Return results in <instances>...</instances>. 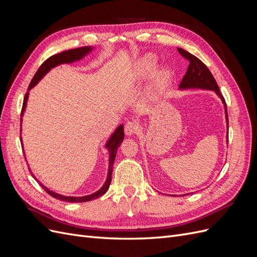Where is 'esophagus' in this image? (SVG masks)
I'll return each instance as SVG.
<instances>
[{
    "instance_id": "34e87169",
    "label": "esophagus",
    "mask_w": 257,
    "mask_h": 257,
    "mask_svg": "<svg viewBox=\"0 0 257 257\" xmlns=\"http://www.w3.org/2000/svg\"><path fill=\"white\" fill-rule=\"evenodd\" d=\"M138 132H139V126L135 122L128 121L125 123V125H124V133H125L126 136H132L138 133Z\"/></svg>"
}]
</instances>
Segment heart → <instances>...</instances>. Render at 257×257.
Segmentation results:
<instances>
[{
	"mask_svg": "<svg viewBox=\"0 0 257 257\" xmlns=\"http://www.w3.org/2000/svg\"><path fill=\"white\" fill-rule=\"evenodd\" d=\"M155 68V58L152 56L144 58L136 66V77L137 78H147L149 77ZM164 75V74H163Z\"/></svg>",
	"mask_w": 257,
	"mask_h": 257,
	"instance_id": "obj_1",
	"label": "heart"
}]
</instances>
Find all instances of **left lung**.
<instances>
[{
  "mask_svg": "<svg viewBox=\"0 0 257 257\" xmlns=\"http://www.w3.org/2000/svg\"><path fill=\"white\" fill-rule=\"evenodd\" d=\"M178 52L181 56L189 61V67L186 71L185 75L180 82L179 88L180 89H192V88H198V89H207V90H213L217 95L222 99V102L225 107V113H226V122L228 127V115H227V108L225 99L220 92L219 85H217L214 77L212 76L211 72L209 68L201 62L198 58L193 56L192 53L185 51L184 49L178 48ZM228 131V130H227ZM227 142H228V134H227Z\"/></svg>",
  "mask_w": 257,
  "mask_h": 257,
  "instance_id": "8db88e82",
  "label": "left lung"
}]
</instances>
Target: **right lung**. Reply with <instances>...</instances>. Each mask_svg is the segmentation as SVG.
Here are the masks:
<instances>
[{"mask_svg":"<svg viewBox=\"0 0 257 257\" xmlns=\"http://www.w3.org/2000/svg\"><path fill=\"white\" fill-rule=\"evenodd\" d=\"M92 50V47H81V48H76V49H71V50H66L58 54H54V56H51L50 58H48L46 60L44 63L40 66V68L37 69V72L35 73L34 77L32 78V81H31L28 91L30 89H32L34 85L40 81L43 77L47 74L51 68L56 67L57 65L60 64H64V63H73L75 61H78L80 59H82L85 54H88L90 51ZM28 96H29V92H27V94L25 96V99H23V105H22V110H21V116L23 115V112L26 110V106H27V102H28ZM22 120V119H21ZM124 139V132H123V125L118 126L113 134L110 136V138L108 139V142L106 144V148L109 151V166H108V175H107V179L106 182L104 183V185L100 188L97 192L91 194V195L88 196H81V197H73V196H64V195H60L58 193H54L53 191H50L49 189L46 188L45 185H43L42 183L41 186L42 188L47 192L49 195H51L52 197L63 200V201H67V203H83V201H89L92 199L98 198L107 192L108 188H109L110 182H111V175H112V165L113 162L115 159V154H116V150L120 147L121 143L123 142ZM34 177V176H33Z\"/></svg>","mask_w":257,"mask_h":257,"instance_id":"obj_1","label":"right lung"}]
</instances>
